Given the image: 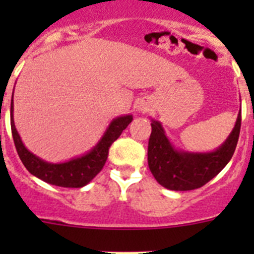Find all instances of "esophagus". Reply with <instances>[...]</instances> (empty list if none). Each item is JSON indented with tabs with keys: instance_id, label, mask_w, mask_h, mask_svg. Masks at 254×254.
Returning <instances> with one entry per match:
<instances>
[{
	"instance_id": "esophagus-1",
	"label": "esophagus",
	"mask_w": 254,
	"mask_h": 254,
	"mask_svg": "<svg viewBox=\"0 0 254 254\" xmlns=\"http://www.w3.org/2000/svg\"><path fill=\"white\" fill-rule=\"evenodd\" d=\"M140 111H145V108H140Z\"/></svg>"
}]
</instances>
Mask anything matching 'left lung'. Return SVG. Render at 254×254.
<instances>
[{"label": "left lung", "mask_w": 254, "mask_h": 254, "mask_svg": "<svg viewBox=\"0 0 254 254\" xmlns=\"http://www.w3.org/2000/svg\"><path fill=\"white\" fill-rule=\"evenodd\" d=\"M241 125L242 113H239L232 133L215 151L186 152L173 146L161 123L152 120L147 147L150 172L159 185L168 190H190L202 187L230 161L237 147Z\"/></svg>", "instance_id": "left-lung-1"}]
</instances>
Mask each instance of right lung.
<instances>
[{
    "mask_svg": "<svg viewBox=\"0 0 254 254\" xmlns=\"http://www.w3.org/2000/svg\"><path fill=\"white\" fill-rule=\"evenodd\" d=\"M12 111L13 102H11V132H12L15 147L24 167L33 176L47 182L49 185L66 188L84 187L103 169L108 159V151L111 145L120 137L123 129L127 128V126L133 120L131 114L117 117L116 120L112 121L107 131L103 134V137L96 143V146L87 154L82 155L80 158L71 159L66 163L52 164L35 156L33 152H30L24 146L13 123Z\"/></svg>",
    "mask_w": 254,
    "mask_h": 254,
    "instance_id": "1",
    "label": "right lung"
}]
</instances>
